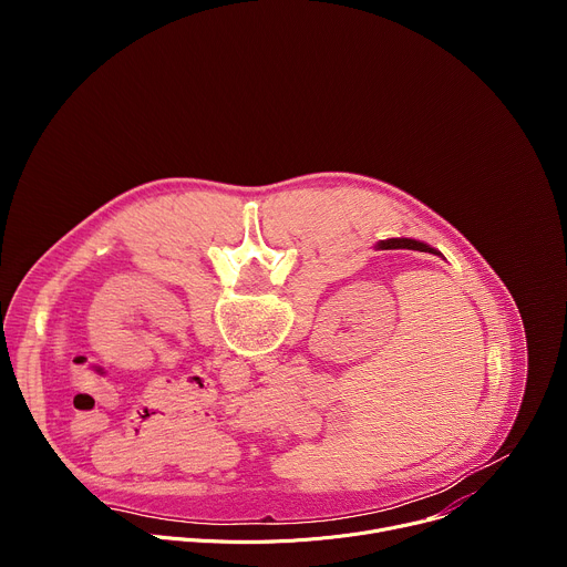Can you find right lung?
Masks as SVG:
<instances>
[{
    "mask_svg": "<svg viewBox=\"0 0 567 567\" xmlns=\"http://www.w3.org/2000/svg\"><path fill=\"white\" fill-rule=\"evenodd\" d=\"M377 251H390V249H409V251H422V254H433V256H442L437 249H433L431 245H424L420 239H411V237H390V239H381L377 241Z\"/></svg>",
    "mask_w": 567,
    "mask_h": 567,
    "instance_id": "add662e5",
    "label": "right lung"
}]
</instances>
